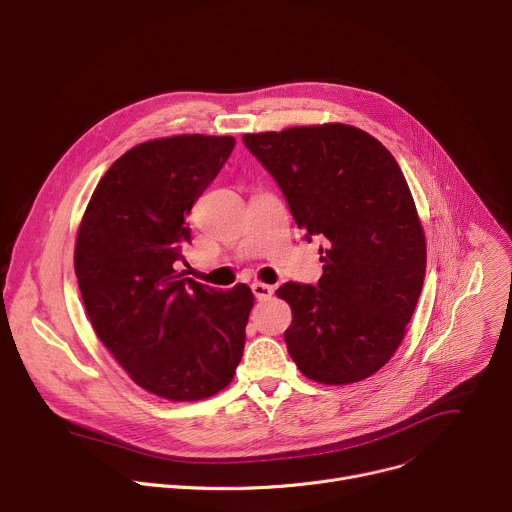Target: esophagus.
<instances>
[{"label": "esophagus", "mask_w": 512, "mask_h": 512, "mask_svg": "<svg viewBox=\"0 0 512 512\" xmlns=\"http://www.w3.org/2000/svg\"><path fill=\"white\" fill-rule=\"evenodd\" d=\"M251 290H253V294H255L257 300H269V298L273 296V288L267 286V284H261V282H255V284L251 286Z\"/></svg>", "instance_id": "34e87169"}]
</instances>
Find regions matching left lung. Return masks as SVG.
I'll list each match as a JSON object with an SVG mask.
<instances>
[{
	"instance_id": "1",
	"label": "left lung",
	"mask_w": 512,
	"mask_h": 512,
	"mask_svg": "<svg viewBox=\"0 0 512 512\" xmlns=\"http://www.w3.org/2000/svg\"><path fill=\"white\" fill-rule=\"evenodd\" d=\"M243 143L280 185L304 239H324L318 284L277 290L292 306L290 357L320 384L369 378L402 343L427 269L425 232L396 159L347 124L245 134Z\"/></svg>"
}]
</instances>
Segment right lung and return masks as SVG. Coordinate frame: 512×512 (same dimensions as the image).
Listing matches in <instances>:
<instances>
[{"label":"right lung","instance_id":"right-lung-1","mask_svg":"<svg viewBox=\"0 0 512 512\" xmlns=\"http://www.w3.org/2000/svg\"><path fill=\"white\" fill-rule=\"evenodd\" d=\"M235 149L232 136L181 134L126 151L89 200L75 245L79 292L100 341L151 394L202 400L243 357L253 292L177 273L188 214Z\"/></svg>","mask_w":512,"mask_h":512}]
</instances>
